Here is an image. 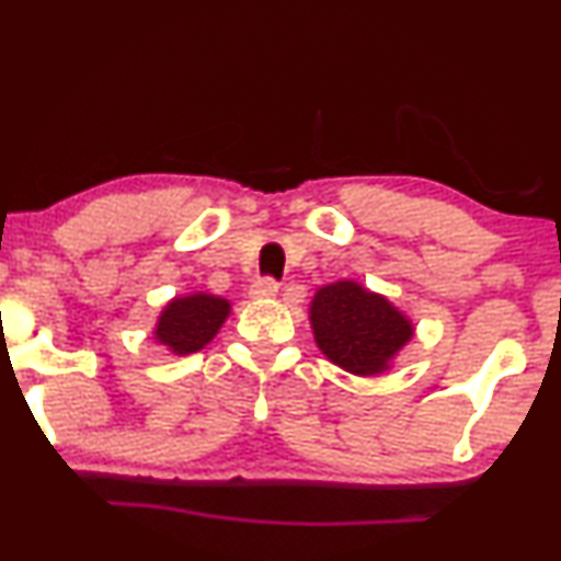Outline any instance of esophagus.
<instances>
[{"label": "esophagus", "instance_id": "obj_1", "mask_svg": "<svg viewBox=\"0 0 561 561\" xmlns=\"http://www.w3.org/2000/svg\"><path fill=\"white\" fill-rule=\"evenodd\" d=\"M276 293H279V285H276L274 279H255L251 285V298L253 300L276 298Z\"/></svg>", "mask_w": 561, "mask_h": 561}]
</instances>
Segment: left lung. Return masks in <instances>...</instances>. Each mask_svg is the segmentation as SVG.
Listing matches in <instances>:
<instances>
[{
    "label": "left lung",
    "instance_id": "obj_1",
    "mask_svg": "<svg viewBox=\"0 0 561 561\" xmlns=\"http://www.w3.org/2000/svg\"><path fill=\"white\" fill-rule=\"evenodd\" d=\"M308 319L316 347L327 360L363 379L394 368L415 336V323L402 308L355 279L316 289Z\"/></svg>",
    "mask_w": 561,
    "mask_h": 561
}]
</instances>
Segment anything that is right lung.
<instances>
[{
    "instance_id": "right-lung-1",
    "label": "right lung",
    "mask_w": 561,
    "mask_h": 561,
    "mask_svg": "<svg viewBox=\"0 0 561 561\" xmlns=\"http://www.w3.org/2000/svg\"><path fill=\"white\" fill-rule=\"evenodd\" d=\"M232 313V302L211 293L178 295L159 310L153 323L157 345L170 350V355L185 357L204 350Z\"/></svg>"
}]
</instances>
